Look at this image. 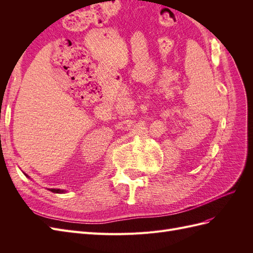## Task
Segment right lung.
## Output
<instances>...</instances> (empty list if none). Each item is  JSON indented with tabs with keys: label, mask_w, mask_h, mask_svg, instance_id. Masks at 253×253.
Here are the masks:
<instances>
[{
	"label": "right lung",
	"mask_w": 253,
	"mask_h": 253,
	"mask_svg": "<svg viewBox=\"0 0 253 253\" xmlns=\"http://www.w3.org/2000/svg\"><path fill=\"white\" fill-rule=\"evenodd\" d=\"M49 191H51V192H53V193H63L64 192L63 190H60V189H50Z\"/></svg>",
	"instance_id": "add662e5"
}]
</instances>
